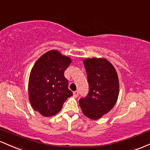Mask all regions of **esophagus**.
Masks as SVG:
<instances>
[{"label": "esophagus", "instance_id": "obj_1", "mask_svg": "<svg viewBox=\"0 0 150 150\" xmlns=\"http://www.w3.org/2000/svg\"><path fill=\"white\" fill-rule=\"evenodd\" d=\"M73 96H74V98H76L77 96H79V91H76L74 92Z\"/></svg>", "mask_w": 150, "mask_h": 150}]
</instances>
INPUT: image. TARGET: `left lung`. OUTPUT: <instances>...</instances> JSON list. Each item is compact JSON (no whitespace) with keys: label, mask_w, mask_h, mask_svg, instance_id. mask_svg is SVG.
Returning a JSON list of instances; mask_svg holds the SVG:
<instances>
[{"label":"left lung","mask_w":150,"mask_h":150,"mask_svg":"<svg viewBox=\"0 0 150 150\" xmlns=\"http://www.w3.org/2000/svg\"><path fill=\"white\" fill-rule=\"evenodd\" d=\"M89 91L79 105L83 115L98 120L115 106L119 95V80L115 67L105 58H88L83 61Z\"/></svg>","instance_id":"8db88e82"}]
</instances>
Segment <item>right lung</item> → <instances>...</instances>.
Segmentation results:
<instances>
[{
  "label": "right lung",
  "instance_id": "1",
  "mask_svg": "<svg viewBox=\"0 0 150 150\" xmlns=\"http://www.w3.org/2000/svg\"><path fill=\"white\" fill-rule=\"evenodd\" d=\"M71 59L55 50L42 55L30 74L28 95L32 107L45 117L56 115L73 96L64 73Z\"/></svg>",
  "mask_w": 150,
  "mask_h": 150
}]
</instances>
